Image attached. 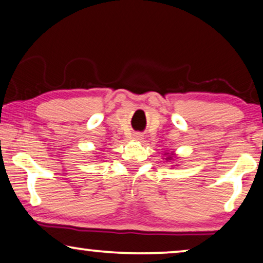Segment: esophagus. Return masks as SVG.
<instances>
[{
    "mask_svg": "<svg viewBox=\"0 0 263 263\" xmlns=\"http://www.w3.org/2000/svg\"><path fill=\"white\" fill-rule=\"evenodd\" d=\"M140 138H141V135H140V134H136V135H134V139H135V140H139Z\"/></svg>",
    "mask_w": 263,
    "mask_h": 263,
    "instance_id": "esophagus-1",
    "label": "esophagus"
}]
</instances>
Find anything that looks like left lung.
Masks as SVG:
<instances>
[{"mask_svg":"<svg viewBox=\"0 0 263 263\" xmlns=\"http://www.w3.org/2000/svg\"><path fill=\"white\" fill-rule=\"evenodd\" d=\"M165 159H166V160H172V159H174V157H172V154H171V156H168L167 158H165Z\"/></svg>","mask_w":263,"mask_h":263,"instance_id":"8db88e82","label":"left lung"}]
</instances>
